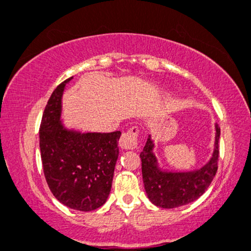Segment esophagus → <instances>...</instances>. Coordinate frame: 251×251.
I'll return each instance as SVG.
<instances>
[{
  "mask_svg": "<svg viewBox=\"0 0 251 251\" xmlns=\"http://www.w3.org/2000/svg\"><path fill=\"white\" fill-rule=\"evenodd\" d=\"M138 130L137 126H132L122 134L120 138V147L122 149H135L138 143Z\"/></svg>",
  "mask_w": 251,
  "mask_h": 251,
  "instance_id": "34e87169",
  "label": "esophagus"
}]
</instances>
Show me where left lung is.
Segmentation results:
<instances>
[{
  "instance_id": "1",
  "label": "left lung",
  "mask_w": 251,
  "mask_h": 251,
  "mask_svg": "<svg viewBox=\"0 0 251 251\" xmlns=\"http://www.w3.org/2000/svg\"><path fill=\"white\" fill-rule=\"evenodd\" d=\"M220 126H216V140L213 157L202 169L189 173H164L158 169L150 138L141 151L144 189L149 200L160 208L172 209L194 202L204 194L219 168Z\"/></svg>"
}]
</instances>
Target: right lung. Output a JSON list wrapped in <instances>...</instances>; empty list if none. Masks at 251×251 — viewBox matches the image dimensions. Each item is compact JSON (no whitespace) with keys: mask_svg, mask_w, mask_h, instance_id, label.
<instances>
[{"mask_svg":"<svg viewBox=\"0 0 251 251\" xmlns=\"http://www.w3.org/2000/svg\"><path fill=\"white\" fill-rule=\"evenodd\" d=\"M70 78L52 91L43 111L41 160L52 195L67 207L91 211L104 204L110 193L121 131L81 134L63 128L61 97Z\"/></svg>","mask_w":251,"mask_h":251,"instance_id":"1","label":"right lung"}]
</instances>
